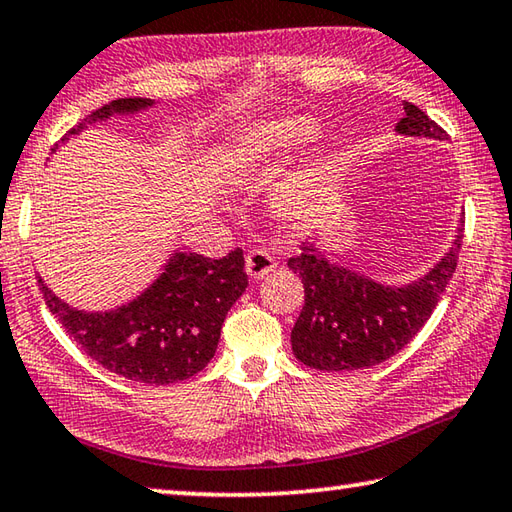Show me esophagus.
<instances>
[{
  "label": "esophagus",
  "instance_id": "esophagus-1",
  "mask_svg": "<svg viewBox=\"0 0 512 512\" xmlns=\"http://www.w3.org/2000/svg\"><path fill=\"white\" fill-rule=\"evenodd\" d=\"M275 268V257L268 253L266 248H253L246 255V273L253 277V280H262L268 273H273Z\"/></svg>",
  "mask_w": 512,
  "mask_h": 512
}]
</instances>
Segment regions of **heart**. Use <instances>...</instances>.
<instances>
[{"instance_id": "1", "label": "heart", "mask_w": 512, "mask_h": 512, "mask_svg": "<svg viewBox=\"0 0 512 512\" xmlns=\"http://www.w3.org/2000/svg\"><path fill=\"white\" fill-rule=\"evenodd\" d=\"M315 136V125L311 120L302 118H286L275 120V123L259 125L250 132L235 138V143L228 147L226 159L232 167H244V170H255L273 159H280L295 147L309 141ZM324 185V170L322 165L313 163L304 167L293 179L288 181L280 197H277V208L288 217H309L315 210V203Z\"/></svg>"}]
</instances>
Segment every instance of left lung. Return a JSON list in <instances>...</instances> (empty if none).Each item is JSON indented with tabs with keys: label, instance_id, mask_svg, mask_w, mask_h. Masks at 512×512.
Instances as JSON below:
<instances>
[{
	"label": "left lung",
	"instance_id": "left-lung-1",
	"mask_svg": "<svg viewBox=\"0 0 512 512\" xmlns=\"http://www.w3.org/2000/svg\"><path fill=\"white\" fill-rule=\"evenodd\" d=\"M396 132L445 138L441 125L412 102ZM463 224V221H461ZM463 228L454 246L430 273L401 288L383 286L327 262L313 244L288 257V268L302 277L304 306L291 331L295 358L320 371H356L380 365L410 342L430 320L450 277L457 271Z\"/></svg>",
	"mask_w": 512,
	"mask_h": 512
}]
</instances>
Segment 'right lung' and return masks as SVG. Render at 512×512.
I'll return each mask as SVG.
<instances>
[{
	"label": "right lung",
	"instance_id": "right-lung-1",
	"mask_svg": "<svg viewBox=\"0 0 512 512\" xmlns=\"http://www.w3.org/2000/svg\"><path fill=\"white\" fill-rule=\"evenodd\" d=\"M150 105L147 98L111 100L67 136L96 120ZM244 266L241 248L224 259L174 253L165 273L141 297L107 313L71 309L42 280L40 291L49 311L98 365L134 383L170 385L199 374L215 356L226 313L248 286Z\"/></svg>",
	"mask_w": 512,
	"mask_h": 512
}]
</instances>
